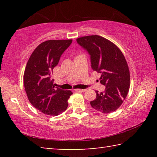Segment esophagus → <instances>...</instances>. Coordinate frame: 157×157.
<instances>
[{
    "mask_svg": "<svg viewBox=\"0 0 157 157\" xmlns=\"http://www.w3.org/2000/svg\"><path fill=\"white\" fill-rule=\"evenodd\" d=\"M75 91L78 92H85L86 90V89H75Z\"/></svg>",
    "mask_w": 157,
    "mask_h": 157,
    "instance_id": "obj_1",
    "label": "esophagus"
}]
</instances>
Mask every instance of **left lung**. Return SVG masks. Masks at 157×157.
<instances>
[{"label":"left lung","instance_id":"8db88e82","mask_svg":"<svg viewBox=\"0 0 157 157\" xmlns=\"http://www.w3.org/2000/svg\"><path fill=\"white\" fill-rule=\"evenodd\" d=\"M77 42L91 55L92 69L101 73L100 83L104 92H96L91 107L100 113H109L120 107L125 100L130 86V74L124 55L113 42L99 35L85 36Z\"/></svg>","mask_w":157,"mask_h":157}]
</instances>
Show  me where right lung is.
<instances>
[{
	"mask_svg": "<svg viewBox=\"0 0 157 157\" xmlns=\"http://www.w3.org/2000/svg\"><path fill=\"white\" fill-rule=\"evenodd\" d=\"M72 39L42 42L32 53L25 66L23 82L26 94L34 107L47 115L57 116L68 107L72 91L55 87L52 70Z\"/></svg>",
	"mask_w": 157,
	"mask_h": 157,
	"instance_id": "1",
	"label": "right lung"
}]
</instances>
